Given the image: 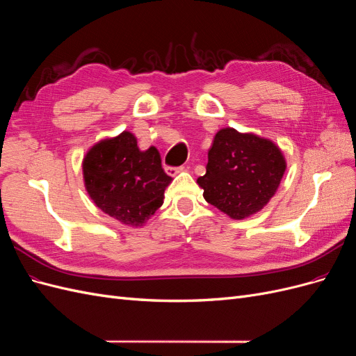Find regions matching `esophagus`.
Returning a JSON list of instances; mask_svg holds the SVG:
<instances>
[{
  "label": "esophagus",
  "mask_w": 356,
  "mask_h": 356,
  "mask_svg": "<svg viewBox=\"0 0 356 356\" xmlns=\"http://www.w3.org/2000/svg\"><path fill=\"white\" fill-rule=\"evenodd\" d=\"M183 170H185L183 167H165V173H167L168 176H171V177H175V176H177L179 173H181Z\"/></svg>",
  "instance_id": "1"
}]
</instances>
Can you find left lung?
Returning a JSON list of instances; mask_svg holds the SVG:
<instances>
[{
  "instance_id": "obj_1",
  "label": "left lung",
  "mask_w": 356,
  "mask_h": 356,
  "mask_svg": "<svg viewBox=\"0 0 356 356\" xmlns=\"http://www.w3.org/2000/svg\"><path fill=\"white\" fill-rule=\"evenodd\" d=\"M205 170L197 179L205 201L231 219L244 220L277 193L286 161L273 140L223 127L214 136Z\"/></svg>"
}]
</instances>
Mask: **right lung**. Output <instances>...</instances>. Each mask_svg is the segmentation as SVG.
<instances>
[{
	"label": "right lung",
	"instance_id": "add662e5",
	"mask_svg": "<svg viewBox=\"0 0 356 356\" xmlns=\"http://www.w3.org/2000/svg\"><path fill=\"white\" fill-rule=\"evenodd\" d=\"M83 180L96 207L131 227L143 226L164 202L171 177L155 146H137L131 131L105 137L83 158Z\"/></svg>",
	"mask_w": 356,
	"mask_h": 356
}]
</instances>
